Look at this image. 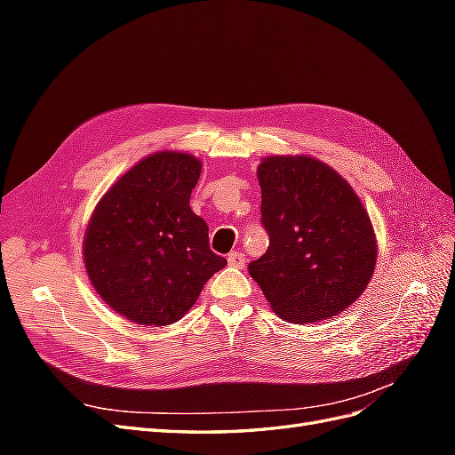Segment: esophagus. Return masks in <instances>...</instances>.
<instances>
[{
    "label": "esophagus",
    "mask_w": 455,
    "mask_h": 455,
    "mask_svg": "<svg viewBox=\"0 0 455 455\" xmlns=\"http://www.w3.org/2000/svg\"><path fill=\"white\" fill-rule=\"evenodd\" d=\"M228 264L231 267H237V269H243L244 267V254L243 252H231L228 256Z\"/></svg>",
    "instance_id": "1"
}]
</instances>
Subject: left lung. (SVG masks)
<instances>
[{
    "label": "left lung",
    "mask_w": 455,
    "mask_h": 455,
    "mask_svg": "<svg viewBox=\"0 0 455 455\" xmlns=\"http://www.w3.org/2000/svg\"><path fill=\"white\" fill-rule=\"evenodd\" d=\"M261 224L269 246L249 273L281 319L321 323L346 311L374 275L378 244L353 188L309 156L259 163Z\"/></svg>",
    "instance_id": "1"
}]
</instances>
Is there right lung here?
Instances as JSON below:
<instances>
[{"label":"right lung","instance_id":"obj_1","mask_svg":"<svg viewBox=\"0 0 455 455\" xmlns=\"http://www.w3.org/2000/svg\"><path fill=\"white\" fill-rule=\"evenodd\" d=\"M201 161L157 151L136 163L96 204L84 239L87 275L106 304L146 326L172 324L228 259L189 206Z\"/></svg>","mask_w":455,"mask_h":455}]
</instances>
